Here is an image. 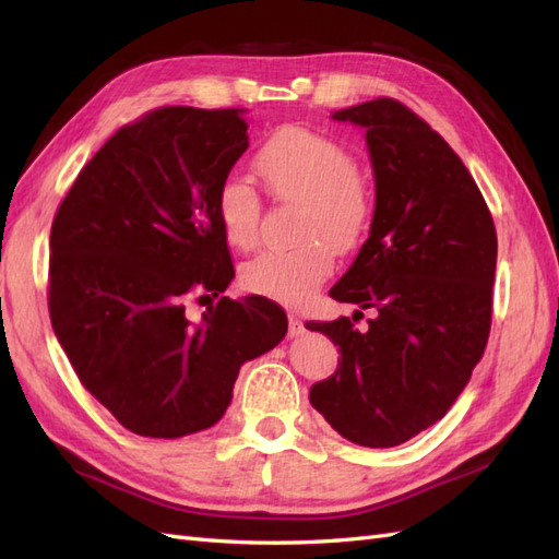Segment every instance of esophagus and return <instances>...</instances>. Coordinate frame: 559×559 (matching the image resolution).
<instances>
[{"label":"esophagus","mask_w":559,"mask_h":559,"mask_svg":"<svg viewBox=\"0 0 559 559\" xmlns=\"http://www.w3.org/2000/svg\"><path fill=\"white\" fill-rule=\"evenodd\" d=\"M305 331V326H302V322H300V317L298 314H288V336L290 338H295V336H300Z\"/></svg>","instance_id":"1"}]
</instances>
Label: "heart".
Segmentation results:
<instances>
[{"mask_svg":"<svg viewBox=\"0 0 559 559\" xmlns=\"http://www.w3.org/2000/svg\"><path fill=\"white\" fill-rule=\"evenodd\" d=\"M254 168L283 204H300L293 249L259 254L240 271L245 290L300 305L331 276L336 252L358 249L374 218V189L341 141L302 127H283L257 151ZM216 211L235 249L257 247L261 201L242 177L223 180Z\"/></svg>","mask_w":559,"mask_h":559,"instance_id":"b5f03b06","label":"heart"}]
</instances>
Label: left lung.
<instances>
[{"mask_svg":"<svg viewBox=\"0 0 559 559\" xmlns=\"http://www.w3.org/2000/svg\"><path fill=\"white\" fill-rule=\"evenodd\" d=\"M365 127L374 170L370 237L329 295L372 309L307 322L338 346L310 403L350 442L384 449L435 425L468 384L492 324L497 235L466 165L394 98L334 112Z\"/></svg>","mask_w":559,"mask_h":559,"instance_id":"left-lung-1","label":"left lung"}]
</instances>
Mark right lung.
<instances>
[{"mask_svg": "<svg viewBox=\"0 0 559 559\" xmlns=\"http://www.w3.org/2000/svg\"><path fill=\"white\" fill-rule=\"evenodd\" d=\"M247 127L237 108L141 115L83 165L55 213V336L79 382L134 435L175 439L218 423L240 365L288 331L276 302L221 298L235 269L216 197ZM187 301L210 305L199 325Z\"/></svg>", "mask_w": 559, "mask_h": 559, "instance_id": "1", "label": "right lung"}]
</instances>
